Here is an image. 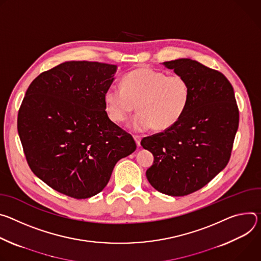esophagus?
Segmentation results:
<instances>
[{
  "label": "esophagus",
  "instance_id": "1",
  "mask_svg": "<svg viewBox=\"0 0 261 261\" xmlns=\"http://www.w3.org/2000/svg\"><path fill=\"white\" fill-rule=\"evenodd\" d=\"M134 139H135V141H136L137 146H138V147L141 146V137H139V136H134Z\"/></svg>",
  "mask_w": 261,
  "mask_h": 261
}]
</instances>
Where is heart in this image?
<instances>
[{
    "label": "heart",
    "mask_w": 261,
    "mask_h": 261,
    "mask_svg": "<svg viewBox=\"0 0 261 261\" xmlns=\"http://www.w3.org/2000/svg\"><path fill=\"white\" fill-rule=\"evenodd\" d=\"M192 92L187 79L167 75L151 68H138L122 80V88L112 86L103 95L106 111L114 122H123L136 109L139 112L129 122L136 132L152 127L165 132L174 126L189 107Z\"/></svg>",
    "instance_id": "obj_1"
}]
</instances>
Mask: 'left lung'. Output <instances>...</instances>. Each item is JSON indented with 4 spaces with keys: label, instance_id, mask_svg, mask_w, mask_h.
I'll use <instances>...</instances> for the list:
<instances>
[{
    "label": "left lung",
    "instance_id": "8db88e82",
    "mask_svg": "<svg viewBox=\"0 0 261 261\" xmlns=\"http://www.w3.org/2000/svg\"><path fill=\"white\" fill-rule=\"evenodd\" d=\"M191 86V100L180 120L168 130L143 138L154 158L146 177L159 192L186 196L207 185L229 162L239 128V108L227 77L182 58L163 63Z\"/></svg>",
    "mask_w": 261,
    "mask_h": 261
}]
</instances>
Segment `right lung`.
<instances>
[{"label": "right lung", "mask_w": 261, "mask_h": 261, "mask_svg": "<svg viewBox=\"0 0 261 261\" xmlns=\"http://www.w3.org/2000/svg\"><path fill=\"white\" fill-rule=\"evenodd\" d=\"M117 66L67 61L29 86L17 130L34 174L55 191L90 198L108 185L119 160L133 153V137L110 120L103 100Z\"/></svg>", "instance_id": "1"}]
</instances>
